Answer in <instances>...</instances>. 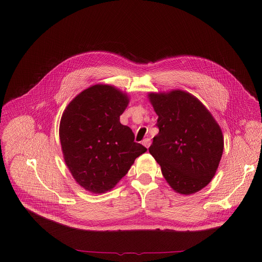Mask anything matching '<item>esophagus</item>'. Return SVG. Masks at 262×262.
Instances as JSON below:
<instances>
[{"label":"esophagus","mask_w":262,"mask_h":262,"mask_svg":"<svg viewBox=\"0 0 262 262\" xmlns=\"http://www.w3.org/2000/svg\"><path fill=\"white\" fill-rule=\"evenodd\" d=\"M142 144L146 147V148H148L149 146H150V144H151V140L150 139H144L143 141H142Z\"/></svg>","instance_id":"1"}]
</instances>
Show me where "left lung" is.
<instances>
[{
  "label": "left lung",
  "instance_id": "obj_1",
  "mask_svg": "<svg viewBox=\"0 0 262 262\" xmlns=\"http://www.w3.org/2000/svg\"><path fill=\"white\" fill-rule=\"evenodd\" d=\"M159 134L149 152L172 190L192 195L211 181L224 149L222 129L206 106L191 93L150 92Z\"/></svg>",
  "mask_w": 262,
  "mask_h": 262
}]
</instances>
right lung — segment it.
Wrapping results in <instances>:
<instances>
[{"mask_svg": "<svg viewBox=\"0 0 262 262\" xmlns=\"http://www.w3.org/2000/svg\"><path fill=\"white\" fill-rule=\"evenodd\" d=\"M128 95L107 84L83 90L64 110L59 137L72 177L92 194L111 191L147 149L120 123Z\"/></svg>", "mask_w": 262, "mask_h": 262, "instance_id": "add662e5", "label": "right lung"}]
</instances>
